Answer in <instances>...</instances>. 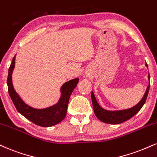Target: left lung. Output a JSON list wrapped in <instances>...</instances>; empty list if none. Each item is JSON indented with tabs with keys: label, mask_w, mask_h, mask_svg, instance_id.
Returning a JSON list of instances; mask_svg holds the SVG:
<instances>
[{
	"label": "left lung",
	"mask_w": 157,
	"mask_h": 157,
	"mask_svg": "<svg viewBox=\"0 0 157 157\" xmlns=\"http://www.w3.org/2000/svg\"><path fill=\"white\" fill-rule=\"evenodd\" d=\"M145 67L148 68V65L145 63ZM148 80H150V76L148 75ZM149 88H150V83L147 87L146 90H145L144 95L140 101H139L135 106L130 107V108L125 109H119V110H108L101 107L97 102L95 96H94V92H91V99L92 104H93L94 111L95 113L96 116L99 120L104 123L110 124H119L126 121L130 119L131 118L137 114L139 112L140 109L142 108L145 102V100L148 97Z\"/></svg>",
	"instance_id": "8db88e82"
}]
</instances>
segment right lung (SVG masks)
I'll return each mask as SVG.
<instances>
[{"instance_id": "1", "label": "right lung", "mask_w": 157, "mask_h": 157, "mask_svg": "<svg viewBox=\"0 0 157 157\" xmlns=\"http://www.w3.org/2000/svg\"><path fill=\"white\" fill-rule=\"evenodd\" d=\"M15 57L16 55L13 58L12 62L9 69L7 86L9 96L16 109L20 114L38 126L50 127L59 124L65 118L69 98L74 89L77 87L79 78H75L67 81L61 86L60 90V97L57 103L46 108H34L24 102L13 86L12 77L15 67Z\"/></svg>"}]
</instances>
